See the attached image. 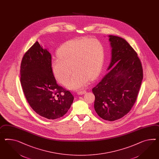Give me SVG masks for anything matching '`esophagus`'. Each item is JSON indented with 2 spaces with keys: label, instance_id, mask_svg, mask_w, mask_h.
Listing matches in <instances>:
<instances>
[{
  "label": "esophagus",
  "instance_id": "34e87169",
  "mask_svg": "<svg viewBox=\"0 0 159 159\" xmlns=\"http://www.w3.org/2000/svg\"><path fill=\"white\" fill-rule=\"evenodd\" d=\"M86 93V91L85 90H81V91L78 92V94L79 95H82V94Z\"/></svg>",
  "mask_w": 159,
  "mask_h": 159
}]
</instances>
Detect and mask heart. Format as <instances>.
Segmentation results:
<instances>
[{"mask_svg": "<svg viewBox=\"0 0 159 159\" xmlns=\"http://www.w3.org/2000/svg\"><path fill=\"white\" fill-rule=\"evenodd\" d=\"M58 57L51 61L55 78L65 85L73 68L74 74L67 86L70 89L85 88L90 80L98 78L102 71L104 50L102 43L96 39L77 38L66 41L58 48Z\"/></svg>", "mask_w": 159, "mask_h": 159, "instance_id": "obj_1", "label": "heart"}]
</instances>
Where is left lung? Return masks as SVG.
I'll return each instance as SVG.
<instances>
[{
    "mask_svg": "<svg viewBox=\"0 0 159 159\" xmlns=\"http://www.w3.org/2000/svg\"><path fill=\"white\" fill-rule=\"evenodd\" d=\"M112 57L108 73L92 89L94 108L100 118L114 121L122 118L137 100L143 79L137 53L124 39L110 35Z\"/></svg>",
    "mask_w": 159,
    "mask_h": 159,
    "instance_id": "8db88e82",
    "label": "left lung"
}]
</instances>
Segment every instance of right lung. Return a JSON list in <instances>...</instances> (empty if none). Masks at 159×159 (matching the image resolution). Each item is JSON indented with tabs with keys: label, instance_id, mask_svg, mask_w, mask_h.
Returning a JSON list of instances; mask_svg holds the SVG:
<instances>
[{
	"label": "right lung",
	"instance_id": "right-lung-1",
	"mask_svg": "<svg viewBox=\"0 0 159 159\" xmlns=\"http://www.w3.org/2000/svg\"><path fill=\"white\" fill-rule=\"evenodd\" d=\"M51 61V53L36 41L23 57L20 81L25 96L33 110L44 118L55 119L67 113L74 96L57 85Z\"/></svg>",
	"mask_w": 159,
	"mask_h": 159
}]
</instances>
